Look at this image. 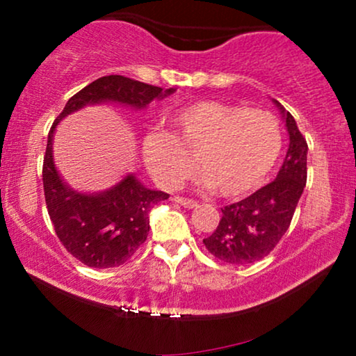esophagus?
Listing matches in <instances>:
<instances>
[{"label": "esophagus", "mask_w": 356, "mask_h": 356, "mask_svg": "<svg viewBox=\"0 0 356 356\" xmlns=\"http://www.w3.org/2000/svg\"><path fill=\"white\" fill-rule=\"evenodd\" d=\"M175 202H178L179 206H183V207H186V209L197 207V202L196 201H193V199H188V197H181V196L175 197Z\"/></svg>", "instance_id": "obj_1"}]
</instances>
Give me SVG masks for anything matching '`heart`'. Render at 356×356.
<instances>
[{
	"label": "heart",
	"instance_id": "obj_1",
	"mask_svg": "<svg viewBox=\"0 0 356 356\" xmlns=\"http://www.w3.org/2000/svg\"><path fill=\"white\" fill-rule=\"evenodd\" d=\"M282 131L275 116L262 110L213 100L194 102L170 118V133L144 138L143 155L163 188H177L193 173L223 197L254 191L275 167Z\"/></svg>",
	"mask_w": 356,
	"mask_h": 356
}]
</instances>
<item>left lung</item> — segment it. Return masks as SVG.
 <instances>
[{"label": "left lung", "mask_w": 356, "mask_h": 356, "mask_svg": "<svg viewBox=\"0 0 356 356\" xmlns=\"http://www.w3.org/2000/svg\"><path fill=\"white\" fill-rule=\"evenodd\" d=\"M284 115L290 144L277 178L240 202L222 209L216 232L204 238L212 256L228 264H251L266 257L289 230L306 186L308 144L293 116L275 100Z\"/></svg>", "instance_id": "1"}]
</instances>
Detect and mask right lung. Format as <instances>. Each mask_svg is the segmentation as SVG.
Masks as SVG:
<instances>
[{"label": "right lung", "mask_w": 356, "mask_h": 356, "mask_svg": "<svg viewBox=\"0 0 356 356\" xmlns=\"http://www.w3.org/2000/svg\"><path fill=\"white\" fill-rule=\"evenodd\" d=\"M173 92L175 89L163 90L124 76H104L72 95L53 123L43 157V193L56 236L82 264L95 269L124 264L147 240L150 209L168 199L170 194L145 188L134 175H128L104 193L84 194L71 189L53 162L56 124L86 105L115 102L144 108L154 99H163Z\"/></svg>", "instance_id": "right-lung-1"}]
</instances>
